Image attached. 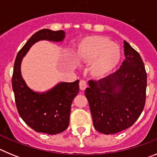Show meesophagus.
Listing matches in <instances>:
<instances>
[{"label": "esophagus", "instance_id": "esophagus-1", "mask_svg": "<svg viewBox=\"0 0 157 157\" xmlns=\"http://www.w3.org/2000/svg\"><path fill=\"white\" fill-rule=\"evenodd\" d=\"M87 86V84H86V82L85 80H81L79 82V88L81 90H85Z\"/></svg>", "mask_w": 157, "mask_h": 157}]
</instances>
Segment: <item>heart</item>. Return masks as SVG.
I'll return each instance as SVG.
<instances>
[{
    "mask_svg": "<svg viewBox=\"0 0 157 157\" xmlns=\"http://www.w3.org/2000/svg\"><path fill=\"white\" fill-rule=\"evenodd\" d=\"M76 54L82 63H90L91 75L98 78L105 77L114 70L121 56L120 47L101 36L85 37L78 46Z\"/></svg>",
    "mask_w": 157,
    "mask_h": 157,
    "instance_id": "obj_1",
    "label": "heart"
}]
</instances>
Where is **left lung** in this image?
I'll return each mask as SVG.
<instances>
[{"label":"left lung","instance_id":"1","mask_svg":"<svg viewBox=\"0 0 157 157\" xmlns=\"http://www.w3.org/2000/svg\"><path fill=\"white\" fill-rule=\"evenodd\" d=\"M125 60L113 74L98 81L90 80L86 89L94 127L113 134L135 123L145 103L147 75L139 53L124 41Z\"/></svg>","mask_w":157,"mask_h":157}]
</instances>
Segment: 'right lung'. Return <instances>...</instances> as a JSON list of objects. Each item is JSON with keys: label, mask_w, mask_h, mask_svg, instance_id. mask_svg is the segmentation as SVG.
Wrapping results in <instances>:
<instances>
[{"label": "right lung", "mask_w": 157, "mask_h": 157, "mask_svg": "<svg viewBox=\"0 0 157 157\" xmlns=\"http://www.w3.org/2000/svg\"><path fill=\"white\" fill-rule=\"evenodd\" d=\"M64 38L63 30H40L33 34L19 50L15 60L12 90L18 112L23 121L36 132L52 135L63 132L67 128L72 101L79 91V81L59 82L45 92H36L27 85L22 77V60L32 45L37 41L45 40L60 42Z\"/></svg>", "instance_id": "right-lung-1"}]
</instances>
